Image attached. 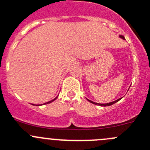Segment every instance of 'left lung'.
Segmentation results:
<instances>
[{
    "instance_id": "left-lung-1",
    "label": "left lung",
    "mask_w": 150,
    "mask_h": 150,
    "mask_svg": "<svg viewBox=\"0 0 150 150\" xmlns=\"http://www.w3.org/2000/svg\"><path fill=\"white\" fill-rule=\"evenodd\" d=\"M120 37L121 38H122V39H125V38L123 37V35H120ZM120 99H121V98H120V99H117V100L115 101V102H110V103H107V104H98V103H95V102H92V101H91V100H88H88L89 102H91V103H93V104H96V105H100V106H102V107H106V106H110V105H112V104H113L116 103V102H118V101H120Z\"/></svg>"
}]
</instances>
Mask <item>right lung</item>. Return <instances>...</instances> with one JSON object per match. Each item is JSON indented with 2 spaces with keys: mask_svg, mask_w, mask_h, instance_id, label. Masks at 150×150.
Returning <instances> with one entry per match:
<instances>
[{
  "mask_svg": "<svg viewBox=\"0 0 150 150\" xmlns=\"http://www.w3.org/2000/svg\"><path fill=\"white\" fill-rule=\"evenodd\" d=\"M57 98H55V99H53V100L50 101V102H46V103H45V104H48V103H51V102H53V101H54V100H55V99H57Z\"/></svg>",
  "mask_w": 150,
  "mask_h": 150,
  "instance_id": "1",
  "label": "right lung"
}]
</instances>
